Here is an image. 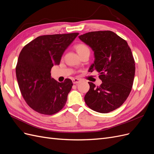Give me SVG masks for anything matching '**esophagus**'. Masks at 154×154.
<instances>
[{"label":"esophagus","instance_id":"34e87169","mask_svg":"<svg viewBox=\"0 0 154 154\" xmlns=\"http://www.w3.org/2000/svg\"><path fill=\"white\" fill-rule=\"evenodd\" d=\"M81 82L80 79H78V78H74L72 80V83L74 84H76V83H80Z\"/></svg>","mask_w":154,"mask_h":154}]
</instances>
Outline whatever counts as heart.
I'll return each instance as SVG.
<instances>
[{
    "label": "heart",
    "instance_id": "1",
    "mask_svg": "<svg viewBox=\"0 0 154 154\" xmlns=\"http://www.w3.org/2000/svg\"><path fill=\"white\" fill-rule=\"evenodd\" d=\"M75 49L78 54H80L86 52V51H89V49L88 48L87 46L83 44H79L75 45Z\"/></svg>",
    "mask_w": 154,
    "mask_h": 154
}]
</instances>
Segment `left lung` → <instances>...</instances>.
Returning a JSON list of instances; mask_svg holds the SVG:
<instances>
[{
  "instance_id": "left-lung-1",
  "label": "left lung",
  "mask_w": 154,
  "mask_h": 154,
  "mask_svg": "<svg viewBox=\"0 0 154 154\" xmlns=\"http://www.w3.org/2000/svg\"><path fill=\"white\" fill-rule=\"evenodd\" d=\"M78 37L94 52V61L88 71L96 70L102 81L99 87L88 82L85 103L97 112H110L122 106L131 91L136 70L131 49L110 31H92Z\"/></svg>"
}]
</instances>
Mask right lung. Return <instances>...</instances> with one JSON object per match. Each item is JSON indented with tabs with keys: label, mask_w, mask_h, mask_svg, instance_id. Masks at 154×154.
I'll return each mask as SVG.
<instances>
[{
	"label": "right lung",
	"mask_w": 154,
	"mask_h": 154,
	"mask_svg": "<svg viewBox=\"0 0 154 154\" xmlns=\"http://www.w3.org/2000/svg\"><path fill=\"white\" fill-rule=\"evenodd\" d=\"M79 35H43L22 49L16 67V76L21 94L31 109L52 115L66 103L72 82L66 79L60 83L51 76V70L59 65L65 51Z\"/></svg>",
	"instance_id": "right-lung-1"
}]
</instances>
